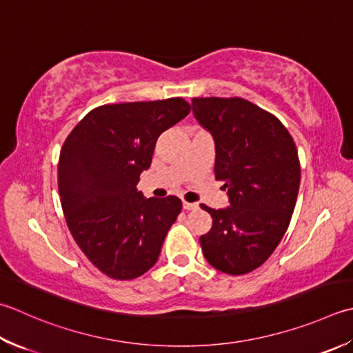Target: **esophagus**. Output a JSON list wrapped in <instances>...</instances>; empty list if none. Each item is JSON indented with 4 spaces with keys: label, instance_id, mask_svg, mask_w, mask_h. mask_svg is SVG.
Listing matches in <instances>:
<instances>
[{
    "label": "esophagus",
    "instance_id": "34e87169",
    "mask_svg": "<svg viewBox=\"0 0 353 353\" xmlns=\"http://www.w3.org/2000/svg\"><path fill=\"white\" fill-rule=\"evenodd\" d=\"M183 210H186V211H194V210H199V203L183 202Z\"/></svg>",
    "mask_w": 353,
    "mask_h": 353
}]
</instances>
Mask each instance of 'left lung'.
<instances>
[{
    "instance_id": "obj_1",
    "label": "left lung",
    "mask_w": 353,
    "mask_h": 353,
    "mask_svg": "<svg viewBox=\"0 0 353 353\" xmlns=\"http://www.w3.org/2000/svg\"><path fill=\"white\" fill-rule=\"evenodd\" d=\"M192 113L214 137V172L231 205H200L212 217L200 246L211 266L243 275L271 257L291 222L300 188L295 142L277 117L241 98H194Z\"/></svg>"
}]
</instances>
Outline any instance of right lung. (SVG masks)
<instances>
[{"label":"right lung","mask_w":353,"mask_h":353,"mask_svg":"<svg viewBox=\"0 0 353 353\" xmlns=\"http://www.w3.org/2000/svg\"><path fill=\"white\" fill-rule=\"evenodd\" d=\"M191 112L183 98L110 103L82 117L62 145L58 190L68 230L85 257L114 280L153 268L181 199H145L136 185L157 137Z\"/></svg>","instance_id":"obj_1"}]
</instances>
